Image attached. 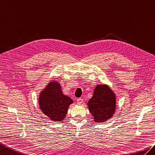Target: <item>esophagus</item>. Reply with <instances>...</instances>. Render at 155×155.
Here are the masks:
<instances>
[{
  "label": "esophagus",
  "mask_w": 155,
  "mask_h": 155,
  "mask_svg": "<svg viewBox=\"0 0 155 155\" xmlns=\"http://www.w3.org/2000/svg\"><path fill=\"white\" fill-rule=\"evenodd\" d=\"M83 102H84V99L82 98H78L77 99V103L78 104H83Z\"/></svg>",
  "instance_id": "obj_1"
}]
</instances>
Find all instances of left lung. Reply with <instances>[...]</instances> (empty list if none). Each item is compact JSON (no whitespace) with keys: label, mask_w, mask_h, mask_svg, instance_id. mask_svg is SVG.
Listing matches in <instances>:
<instances>
[{"label":"left lung","mask_w":155,"mask_h":155,"mask_svg":"<svg viewBox=\"0 0 155 155\" xmlns=\"http://www.w3.org/2000/svg\"><path fill=\"white\" fill-rule=\"evenodd\" d=\"M87 105L95 123L105 122L111 118L115 111V94L108 85H97Z\"/></svg>","instance_id":"8db88e82"}]
</instances>
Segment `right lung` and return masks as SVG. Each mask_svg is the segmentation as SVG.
<instances>
[{"instance_id":"right-lung-1","label":"right lung","mask_w":155,"mask_h":155,"mask_svg":"<svg viewBox=\"0 0 155 155\" xmlns=\"http://www.w3.org/2000/svg\"><path fill=\"white\" fill-rule=\"evenodd\" d=\"M71 104L73 100L63 94L60 84L56 81H50L40 94V108L54 121H62Z\"/></svg>"}]
</instances>
